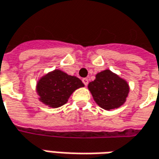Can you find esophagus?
I'll return each instance as SVG.
<instances>
[{"mask_svg": "<svg viewBox=\"0 0 159 159\" xmlns=\"http://www.w3.org/2000/svg\"><path fill=\"white\" fill-rule=\"evenodd\" d=\"M83 83H84V85H87L88 84V83H89V80H88V78H83Z\"/></svg>", "mask_w": 159, "mask_h": 159, "instance_id": "1", "label": "esophagus"}]
</instances>
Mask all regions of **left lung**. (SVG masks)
<instances>
[{"instance_id": "obj_1", "label": "left lung", "mask_w": 159, "mask_h": 159, "mask_svg": "<svg viewBox=\"0 0 159 159\" xmlns=\"http://www.w3.org/2000/svg\"><path fill=\"white\" fill-rule=\"evenodd\" d=\"M88 88L97 104L107 111L122 106L129 92L126 80L109 69L98 73L96 79L90 82Z\"/></svg>"}]
</instances>
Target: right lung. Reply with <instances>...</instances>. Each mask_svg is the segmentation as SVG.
Segmentation results:
<instances>
[{
  "label": "right lung",
  "instance_id": "add662e5",
  "mask_svg": "<svg viewBox=\"0 0 159 159\" xmlns=\"http://www.w3.org/2000/svg\"><path fill=\"white\" fill-rule=\"evenodd\" d=\"M84 86L78 77L55 69L39 80L37 93L39 96V101L49 107L57 108L68 102L75 90Z\"/></svg>",
  "mask_w": 159,
  "mask_h": 159
}]
</instances>
